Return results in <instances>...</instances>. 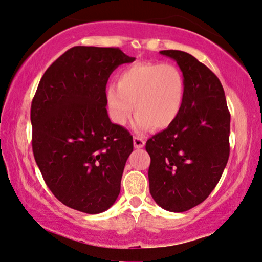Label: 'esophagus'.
<instances>
[{
	"mask_svg": "<svg viewBox=\"0 0 262 262\" xmlns=\"http://www.w3.org/2000/svg\"><path fill=\"white\" fill-rule=\"evenodd\" d=\"M134 145L136 149H142V147H144V145H145V140H144V138L139 137V136H135Z\"/></svg>",
	"mask_w": 262,
	"mask_h": 262,
	"instance_id": "obj_1",
	"label": "esophagus"
}]
</instances>
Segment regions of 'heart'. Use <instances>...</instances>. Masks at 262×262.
Masks as SVG:
<instances>
[{
  "instance_id": "obj_1",
  "label": "heart",
  "mask_w": 262,
  "mask_h": 262,
  "mask_svg": "<svg viewBox=\"0 0 262 262\" xmlns=\"http://www.w3.org/2000/svg\"><path fill=\"white\" fill-rule=\"evenodd\" d=\"M187 85L182 71L171 63L136 62L117 75V85L106 90V105L112 122L124 126L137 113L139 130H164L180 117Z\"/></svg>"
}]
</instances>
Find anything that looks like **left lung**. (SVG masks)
<instances>
[{"label": "left lung", "instance_id": "1", "mask_svg": "<svg viewBox=\"0 0 262 262\" xmlns=\"http://www.w3.org/2000/svg\"><path fill=\"white\" fill-rule=\"evenodd\" d=\"M175 60L187 85L185 103L171 126L146 142L150 194L173 213L202 203L229 158L230 113L219 78L189 53L161 51Z\"/></svg>", "mask_w": 262, "mask_h": 262}]
</instances>
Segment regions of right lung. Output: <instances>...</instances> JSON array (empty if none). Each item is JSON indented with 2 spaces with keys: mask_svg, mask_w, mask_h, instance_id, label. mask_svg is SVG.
<instances>
[{
  "mask_svg": "<svg viewBox=\"0 0 262 262\" xmlns=\"http://www.w3.org/2000/svg\"><path fill=\"white\" fill-rule=\"evenodd\" d=\"M132 61L119 48L75 46L37 86L30 108L34 158L53 195L72 209L103 213L119 195L134 140L108 118L106 84Z\"/></svg>",
  "mask_w": 262,
  "mask_h": 262,
  "instance_id": "obj_1",
  "label": "right lung"
}]
</instances>
